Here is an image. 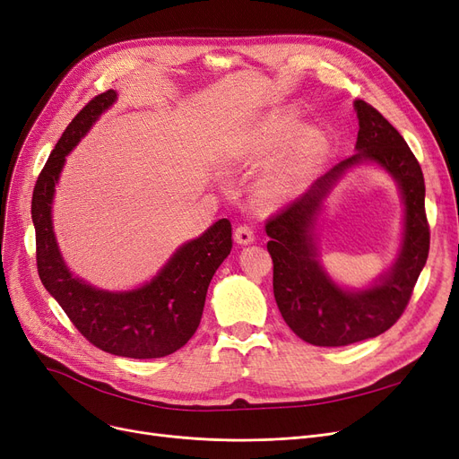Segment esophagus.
Masks as SVG:
<instances>
[{
  "label": "esophagus",
  "mask_w": 459,
  "mask_h": 459,
  "mask_svg": "<svg viewBox=\"0 0 459 459\" xmlns=\"http://www.w3.org/2000/svg\"><path fill=\"white\" fill-rule=\"evenodd\" d=\"M234 240H236V244L247 246V244H253V240H255V234H253L251 227L240 225V227H236V230H234Z\"/></svg>",
  "instance_id": "obj_1"
}]
</instances>
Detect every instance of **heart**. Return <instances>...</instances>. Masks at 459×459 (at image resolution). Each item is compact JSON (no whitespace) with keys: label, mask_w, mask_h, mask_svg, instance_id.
<instances>
[{"label":"heart","mask_w":459,"mask_h":459,"mask_svg":"<svg viewBox=\"0 0 459 459\" xmlns=\"http://www.w3.org/2000/svg\"><path fill=\"white\" fill-rule=\"evenodd\" d=\"M297 132H299V125L295 118H285V121L274 125L264 135V140L259 147L261 155H276V152L287 149L293 143ZM324 147H325L324 134L314 128L304 130L299 135L293 157L261 179L259 183L261 196L268 202H278L285 196H290L297 189L299 179L304 174V169H307V166L319 155L321 151H324Z\"/></svg>","instance_id":"1"}]
</instances>
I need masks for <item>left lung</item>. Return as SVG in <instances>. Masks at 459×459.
Returning a JSON list of instances; mask_svg holds the SVG:
<instances>
[{"label":"left lung","instance_id":"1","mask_svg":"<svg viewBox=\"0 0 459 459\" xmlns=\"http://www.w3.org/2000/svg\"><path fill=\"white\" fill-rule=\"evenodd\" d=\"M353 108L359 118L358 151L266 221L276 304L291 331L314 346H348L387 331L403 316L429 255L426 183L420 162L378 109L363 100H355ZM363 161L380 163L398 181L405 202V232L393 270L368 290L346 292L316 261L313 223L330 186L348 167Z\"/></svg>","mask_w":459,"mask_h":459}]
</instances>
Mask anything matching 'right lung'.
Segmentation results:
<instances>
[{"instance_id": "right-lung-1", "label": "right lung", "mask_w": 459, "mask_h": 459, "mask_svg": "<svg viewBox=\"0 0 459 459\" xmlns=\"http://www.w3.org/2000/svg\"><path fill=\"white\" fill-rule=\"evenodd\" d=\"M115 100V91L101 92L74 117L36 181L31 221L38 273L45 290L91 344L121 358L155 359L174 353L196 333L208 285L232 249V227L229 219H219L198 238L183 244L149 283L132 291H101L67 270L50 219L55 185L67 152Z\"/></svg>"}]
</instances>
